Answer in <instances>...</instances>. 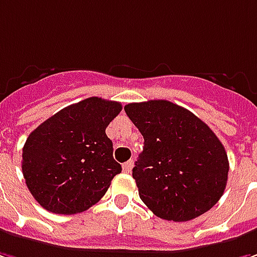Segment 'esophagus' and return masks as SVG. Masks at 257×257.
Instances as JSON below:
<instances>
[{
    "instance_id": "esophagus-1",
    "label": "esophagus",
    "mask_w": 257,
    "mask_h": 257,
    "mask_svg": "<svg viewBox=\"0 0 257 257\" xmlns=\"http://www.w3.org/2000/svg\"><path fill=\"white\" fill-rule=\"evenodd\" d=\"M132 168H134V162L132 161H128V162H125V164L122 165V169H123V172L129 173L132 171Z\"/></svg>"
}]
</instances>
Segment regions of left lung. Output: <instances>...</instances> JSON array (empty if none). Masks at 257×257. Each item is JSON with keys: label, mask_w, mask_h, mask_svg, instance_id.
Instances as JSON below:
<instances>
[{"label": "left lung", "mask_w": 257, "mask_h": 257, "mask_svg": "<svg viewBox=\"0 0 257 257\" xmlns=\"http://www.w3.org/2000/svg\"><path fill=\"white\" fill-rule=\"evenodd\" d=\"M125 112L144 137L132 176L156 216L186 222L223 195L229 161L222 142L196 115L173 102H137Z\"/></svg>", "instance_id": "left-lung-1"}]
</instances>
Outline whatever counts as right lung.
I'll list each match as a JSON object with an SVG mask.
<instances>
[{"mask_svg":"<svg viewBox=\"0 0 257 257\" xmlns=\"http://www.w3.org/2000/svg\"><path fill=\"white\" fill-rule=\"evenodd\" d=\"M119 102L98 96L69 105L42 122L23 148V173L34 199L52 213L72 215L95 205L122 171L105 129Z\"/></svg>","mask_w":257,"mask_h":257,"instance_id":"add662e5","label":"right lung"}]
</instances>
